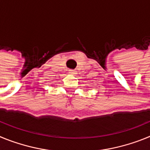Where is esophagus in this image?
Instances as JSON below:
<instances>
[{"label": "esophagus", "mask_w": 150, "mask_h": 150, "mask_svg": "<svg viewBox=\"0 0 150 150\" xmlns=\"http://www.w3.org/2000/svg\"><path fill=\"white\" fill-rule=\"evenodd\" d=\"M69 73H70L71 74H73V75H74V74H76V71H75L74 70H70V71H69Z\"/></svg>", "instance_id": "esophagus-1"}]
</instances>
